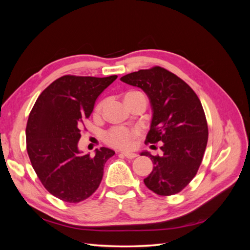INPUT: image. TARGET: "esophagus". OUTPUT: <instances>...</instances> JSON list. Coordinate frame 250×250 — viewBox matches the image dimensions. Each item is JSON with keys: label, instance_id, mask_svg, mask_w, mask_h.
<instances>
[{"label": "esophagus", "instance_id": "obj_1", "mask_svg": "<svg viewBox=\"0 0 250 250\" xmlns=\"http://www.w3.org/2000/svg\"><path fill=\"white\" fill-rule=\"evenodd\" d=\"M126 158H129V160H132V158H135L138 156V154H135V153H129V152H123L122 153Z\"/></svg>", "mask_w": 250, "mask_h": 250}]
</instances>
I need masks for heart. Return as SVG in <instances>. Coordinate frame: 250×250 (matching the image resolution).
Returning a JSON list of instances; mask_svg holds the SVG:
<instances>
[{
	"instance_id": "b5f03b06",
	"label": "heart",
	"mask_w": 250,
	"mask_h": 250,
	"mask_svg": "<svg viewBox=\"0 0 250 250\" xmlns=\"http://www.w3.org/2000/svg\"><path fill=\"white\" fill-rule=\"evenodd\" d=\"M137 95H143V94L139 92H129L126 94L125 99H129V98ZM103 106H104L103 101L98 103V105L95 107V113H97V115L98 113H100ZM139 134H140V130L138 128H127L123 126H117V127L110 128L108 131L105 132L104 141L113 148L128 150V149H131L134 146V140Z\"/></svg>"
}]
</instances>
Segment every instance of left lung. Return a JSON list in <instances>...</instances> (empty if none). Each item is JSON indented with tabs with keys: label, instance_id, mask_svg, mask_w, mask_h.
<instances>
[{
	"label": "left lung",
	"instance_id": "8db88e82",
	"mask_svg": "<svg viewBox=\"0 0 250 250\" xmlns=\"http://www.w3.org/2000/svg\"><path fill=\"white\" fill-rule=\"evenodd\" d=\"M121 80L141 87L150 99L153 117L145 144L163 143V155L142 153L154 165L144 183L161 196L181 192L197 174L208 144V122L198 96L183 79L157 65Z\"/></svg>",
	"mask_w": 250,
	"mask_h": 250
}]
</instances>
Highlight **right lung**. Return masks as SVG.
<instances>
[{"mask_svg":"<svg viewBox=\"0 0 250 250\" xmlns=\"http://www.w3.org/2000/svg\"><path fill=\"white\" fill-rule=\"evenodd\" d=\"M118 78L64 76L39 96L26 127L27 152L42 186L60 200L77 203L99 187L104 165L115 151L101 147L94 157L78 150L81 128L95 101Z\"/></svg>","mask_w":250,"mask_h":250,"instance_id":"obj_1","label":"right lung"}]
</instances>
